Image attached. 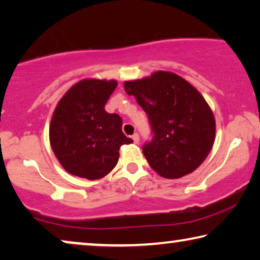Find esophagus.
Wrapping results in <instances>:
<instances>
[{"instance_id":"obj_1","label":"esophagus","mask_w":260,"mask_h":260,"mask_svg":"<svg viewBox=\"0 0 260 260\" xmlns=\"http://www.w3.org/2000/svg\"><path fill=\"white\" fill-rule=\"evenodd\" d=\"M133 139H134V143L135 144H138L139 143V136H138V134H134L133 135Z\"/></svg>"}]
</instances>
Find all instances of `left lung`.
Masks as SVG:
<instances>
[{
	"label": "left lung",
	"instance_id": "obj_1",
	"mask_svg": "<svg viewBox=\"0 0 260 260\" xmlns=\"http://www.w3.org/2000/svg\"><path fill=\"white\" fill-rule=\"evenodd\" d=\"M124 89L149 116L154 136L143 146V153L150 166L167 179L197 170L209 154L216 134L214 114L200 91L166 71L125 81Z\"/></svg>",
	"mask_w": 260,
	"mask_h": 260
}]
</instances>
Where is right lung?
<instances>
[{"label": "right lung", "mask_w": 260, "mask_h": 260, "mask_svg": "<svg viewBox=\"0 0 260 260\" xmlns=\"http://www.w3.org/2000/svg\"><path fill=\"white\" fill-rule=\"evenodd\" d=\"M116 80L83 79L58 102L50 123V144L70 174L88 180L106 177L118 161L119 149L133 143L122 131V118L105 106Z\"/></svg>", "instance_id": "1"}]
</instances>
